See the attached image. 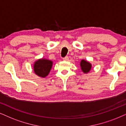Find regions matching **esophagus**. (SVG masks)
Returning <instances> with one entry per match:
<instances>
[{"label": "esophagus", "mask_w": 126, "mask_h": 126, "mask_svg": "<svg viewBox=\"0 0 126 126\" xmlns=\"http://www.w3.org/2000/svg\"><path fill=\"white\" fill-rule=\"evenodd\" d=\"M63 60H65V61H67V60H68V56H66V57H65V58H63Z\"/></svg>", "instance_id": "34e87169"}]
</instances>
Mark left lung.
Segmentation results:
<instances>
[{
	"label": "left lung",
	"mask_w": 126,
	"mask_h": 126,
	"mask_svg": "<svg viewBox=\"0 0 126 126\" xmlns=\"http://www.w3.org/2000/svg\"><path fill=\"white\" fill-rule=\"evenodd\" d=\"M80 66L82 71L84 73H87L91 69V64L89 62L85 61V60H82L80 63Z\"/></svg>",
	"instance_id": "8db88e82"
}]
</instances>
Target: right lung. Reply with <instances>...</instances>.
Returning a JSON list of instances; mask_svg holds the SVG:
<instances>
[{"label": "right lung", "mask_w": 126, "mask_h": 126, "mask_svg": "<svg viewBox=\"0 0 126 126\" xmlns=\"http://www.w3.org/2000/svg\"><path fill=\"white\" fill-rule=\"evenodd\" d=\"M53 62L47 59H42L35 62L34 70L37 76L41 77H45L50 72Z\"/></svg>", "instance_id": "obj_1"}]
</instances>
